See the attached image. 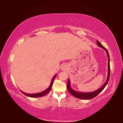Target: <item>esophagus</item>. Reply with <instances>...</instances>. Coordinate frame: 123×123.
Returning <instances> with one entry per match:
<instances>
[{"instance_id":"34e87169","label":"esophagus","mask_w":123,"mask_h":123,"mask_svg":"<svg viewBox=\"0 0 123 123\" xmlns=\"http://www.w3.org/2000/svg\"><path fill=\"white\" fill-rule=\"evenodd\" d=\"M66 66L65 65H63V66L62 67V70H64V69H66Z\"/></svg>"}]
</instances>
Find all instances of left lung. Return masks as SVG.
Wrapping results in <instances>:
<instances>
[{
  "label": "left lung",
  "mask_w": 123,
  "mask_h": 123,
  "mask_svg": "<svg viewBox=\"0 0 123 123\" xmlns=\"http://www.w3.org/2000/svg\"><path fill=\"white\" fill-rule=\"evenodd\" d=\"M97 43L98 46L102 48H103L104 49H105V50L106 51V53L108 56V75H107V79L106 80V81L105 82V83L104 84L103 86L100 87V88H99L98 89H97L96 91L92 92H89V93H81V92H78L75 91L71 88V87H70V82L69 80L68 79V81L67 83V85L68 90L70 94H71L72 95H73V96L75 98H79L80 99H93V98L95 97L97 95H98L99 93H100L104 88H105V87H106V86L108 82H109V81L110 76V56H109V52H108V51L107 50V49H106L104 47L98 40L97 41Z\"/></svg>",
  "instance_id": "1"
}]
</instances>
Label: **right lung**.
<instances>
[{
  "instance_id": "obj_1",
  "label": "right lung",
  "mask_w": 123,
  "mask_h": 123,
  "mask_svg": "<svg viewBox=\"0 0 123 123\" xmlns=\"http://www.w3.org/2000/svg\"><path fill=\"white\" fill-rule=\"evenodd\" d=\"M56 75H57L56 74H55V75H54L53 79H52L51 84H50V86L46 89V90H45V91H44L43 92H42L38 93H35V94H28V93H24V92H22V91H21V92H22L23 93L24 95H25L26 96H28V97H29L38 98V97H41L44 96V95L47 94L50 91V89H51V87H52V86H53L54 79H55V78H56Z\"/></svg>"
}]
</instances>
